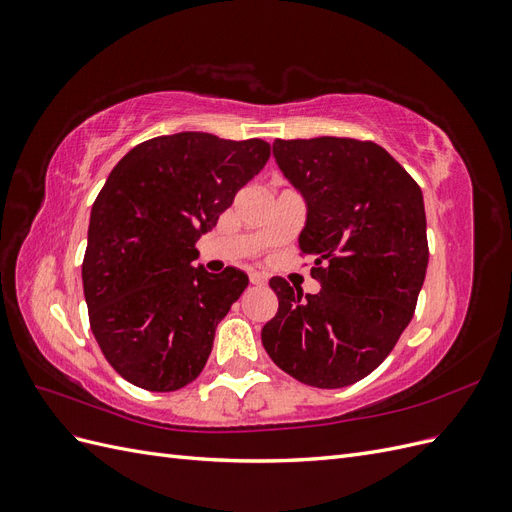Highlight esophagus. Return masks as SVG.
Segmentation results:
<instances>
[{"label":"esophagus","mask_w":512,"mask_h":512,"mask_svg":"<svg viewBox=\"0 0 512 512\" xmlns=\"http://www.w3.org/2000/svg\"><path fill=\"white\" fill-rule=\"evenodd\" d=\"M250 282H252L254 286H265V284H267V277L262 275V273H258V271H252V273H250Z\"/></svg>","instance_id":"obj_1"}]
</instances>
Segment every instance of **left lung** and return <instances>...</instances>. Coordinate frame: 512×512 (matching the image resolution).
Returning a JSON list of instances; mask_svg holds the SVG:
<instances>
[{
	"mask_svg": "<svg viewBox=\"0 0 512 512\" xmlns=\"http://www.w3.org/2000/svg\"><path fill=\"white\" fill-rule=\"evenodd\" d=\"M273 158L305 200L299 247L314 256L320 292L273 277L280 307L262 346L299 382L342 389L371 374L412 320L429 262L423 192L369 141L275 138Z\"/></svg>",
	"mask_w": 512,
	"mask_h": 512,
	"instance_id": "obj_1",
	"label": "left lung"
}]
</instances>
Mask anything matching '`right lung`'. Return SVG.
<instances>
[{
  "mask_svg": "<svg viewBox=\"0 0 512 512\" xmlns=\"http://www.w3.org/2000/svg\"><path fill=\"white\" fill-rule=\"evenodd\" d=\"M267 160L260 138L179 132L136 145L111 170L91 207L83 290L91 331L121 378L168 393L203 371L247 275L192 267L196 241Z\"/></svg>",
  "mask_w": 512,
  "mask_h": 512,
  "instance_id": "obj_1",
  "label": "right lung"
}]
</instances>
